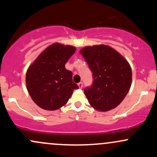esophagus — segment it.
I'll return each mask as SVG.
<instances>
[{"instance_id": "34e87169", "label": "esophagus", "mask_w": 157, "mask_h": 157, "mask_svg": "<svg viewBox=\"0 0 157 157\" xmlns=\"http://www.w3.org/2000/svg\"><path fill=\"white\" fill-rule=\"evenodd\" d=\"M78 86H79V88H80V89H82V86H83V85H82V82H79V83H78Z\"/></svg>"}]
</instances>
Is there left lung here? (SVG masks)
I'll use <instances>...</instances> for the list:
<instances>
[{"label": "left lung", "mask_w": 157, "mask_h": 157, "mask_svg": "<svg viewBox=\"0 0 157 157\" xmlns=\"http://www.w3.org/2000/svg\"><path fill=\"white\" fill-rule=\"evenodd\" d=\"M80 54L93 73L92 85L84 89L90 105L101 111L116 108L130 89V65L120 54L105 45L87 46Z\"/></svg>", "instance_id": "1"}]
</instances>
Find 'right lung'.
<instances>
[{"label":"right lung","mask_w":157,"mask_h":157,"mask_svg":"<svg viewBox=\"0 0 157 157\" xmlns=\"http://www.w3.org/2000/svg\"><path fill=\"white\" fill-rule=\"evenodd\" d=\"M76 48L54 44L46 48L28 68L27 90L33 101L45 110L58 109L66 103L78 86L65 64Z\"/></svg>","instance_id":"right-lung-1"}]
</instances>
